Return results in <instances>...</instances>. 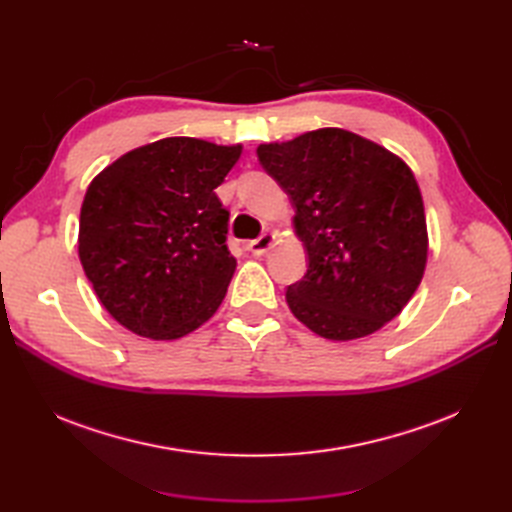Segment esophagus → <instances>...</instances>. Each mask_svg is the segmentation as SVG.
Wrapping results in <instances>:
<instances>
[{
    "instance_id": "esophagus-1",
    "label": "esophagus",
    "mask_w": 512,
    "mask_h": 512,
    "mask_svg": "<svg viewBox=\"0 0 512 512\" xmlns=\"http://www.w3.org/2000/svg\"><path fill=\"white\" fill-rule=\"evenodd\" d=\"M273 243H275V237L271 235V232H262L258 239L247 243V250H250L254 256H262L271 250Z\"/></svg>"
}]
</instances>
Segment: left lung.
Listing matches in <instances>:
<instances>
[{
  "instance_id": "left-lung-1",
  "label": "left lung",
  "mask_w": 512,
  "mask_h": 512,
  "mask_svg": "<svg viewBox=\"0 0 512 512\" xmlns=\"http://www.w3.org/2000/svg\"><path fill=\"white\" fill-rule=\"evenodd\" d=\"M288 194L307 273L286 303L320 337H365L412 299L427 262V224L412 170L367 138L322 128L256 149Z\"/></svg>"
}]
</instances>
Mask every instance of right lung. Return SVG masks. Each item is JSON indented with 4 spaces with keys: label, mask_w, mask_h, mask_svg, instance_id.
<instances>
[{
    "label": "right lung",
    "mask_w": 512,
    "mask_h": 512,
    "mask_svg": "<svg viewBox=\"0 0 512 512\" xmlns=\"http://www.w3.org/2000/svg\"><path fill=\"white\" fill-rule=\"evenodd\" d=\"M239 156V145L173 136L126 153L91 181L79 258L106 312L132 333L177 339L220 307L237 260L215 188Z\"/></svg>",
    "instance_id": "right-lung-1"
}]
</instances>
